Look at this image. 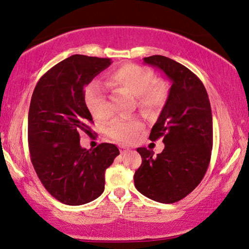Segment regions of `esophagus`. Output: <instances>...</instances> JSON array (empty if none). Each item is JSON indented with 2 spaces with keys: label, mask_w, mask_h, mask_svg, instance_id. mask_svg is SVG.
<instances>
[{
  "label": "esophagus",
  "mask_w": 249,
  "mask_h": 249,
  "mask_svg": "<svg viewBox=\"0 0 249 249\" xmlns=\"http://www.w3.org/2000/svg\"><path fill=\"white\" fill-rule=\"evenodd\" d=\"M130 151V148L127 146H120V152L121 154H127Z\"/></svg>",
  "instance_id": "obj_1"
}]
</instances>
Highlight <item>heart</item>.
Masks as SVG:
<instances>
[{
  "label": "heart",
  "mask_w": 249,
  "mask_h": 249,
  "mask_svg": "<svg viewBox=\"0 0 249 249\" xmlns=\"http://www.w3.org/2000/svg\"><path fill=\"white\" fill-rule=\"evenodd\" d=\"M106 86L116 93H127L136 97L140 111L151 113L158 110L168 97V88L163 82L156 81L151 70L138 64L127 63L114 69L107 76ZM87 106L93 117L103 120L110 116L106 94L97 85L89 87L86 93ZM142 129L136 119H114L107 128L108 135L121 142H132Z\"/></svg>",
  "instance_id": "1"
}]
</instances>
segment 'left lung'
<instances>
[{
	"instance_id": "8db88e82",
	"label": "left lung",
	"mask_w": 249,
	"mask_h": 249,
	"mask_svg": "<svg viewBox=\"0 0 249 249\" xmlns=\"http://www.w3.org/2000/svg\"><path fill=\"white\" fill-rule=\"evenodd\" d=\"M173 82L151 140L162 138L164 149L157 156L138 148L142 162L133 180L137 190L150 199L173 204L189 195L207 171L213 149V116L204 85L188 68L163 55L143 59Z\"/></svg>"
}]
</instances>
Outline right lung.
<instances>
[{
    "label": "right lung",
    "instance_id": "obj_1",
    "mask_svg": "<svg viewBox=\"0 0 249 249\" xmlns=\"http://www.w3.org/2000/svg\"><path fill=\"white\" fill-rule=\"evenodd\" d=\"M111 60L74 54L41 76L34 88L28 117L31 161L37 177L55 199L70 206L92 201L105 190V173L119 149L101 143L93 150L80 146L89 135L92 116L85 87L108 68Z\"/></svg>",
    "mask_w": 249,
    "mask_h": 249
}]
</instances>
